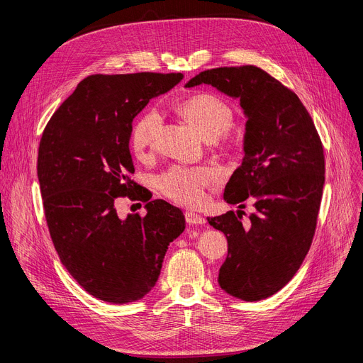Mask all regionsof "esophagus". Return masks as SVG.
<instances>
[{"instance_id": "esophagus-1", "label": "esophagus", "mask_w": 363, "mask_h": 363, "mask_svg": "<svg viewBox=\"0 0 363 363\" xmlns=\"http://www.w3.org/2000/svg\"><path fill=\"white\" fill-rule=\"evenodd\" d=\"M185 220L191 225H202V224H205V218L202 216L194 213V211H186L185 213Z\"/></svg>"}]
</instances>
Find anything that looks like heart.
<instances>
[{
	"instance_id": "1",
	"label": "heart",
	"mask_w": 363,
	"mask_h": 363,
	"mask_svg": "<svg viewBox=\"0 0 363 363\" xmlns=\"http://www.w3.org/2000/svg\"><path fill=\"white\" fill-rule=\"evenodd\" d=\"M178 113L202 138L220 142L234 122V112L227 101L211 93H198L186 97L177 106ZM162 118L155 109L143 113L133 125L130 146L139 160L147 158L155 149L160 136ZM220 181V171L214 167L188 168L172 167L160 179L161 191L174 202L188 206L199 205L203 201V191Z\"/></svg>"
}]
</instances>
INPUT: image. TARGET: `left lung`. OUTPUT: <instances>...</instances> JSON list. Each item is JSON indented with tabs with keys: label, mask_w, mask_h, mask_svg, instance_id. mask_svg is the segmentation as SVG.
<instances>
[{
	"label": "left lung",
	"mask_w": 363,
	"mask_h": 363,
	"mask_svg": "<svg viewBox=\"0 0 363 363\" xmlns=\"http://www.w3.org/2000/svg\"><path fill=\"white\" fill-rule=\"evenodd\" d=\"M211 84L240 100L247 118L244 158L225 185L224 199H254L248 223L228 211L206 218L225 234L228 254L220 287L244 301L283 289L312 244L325 185V155L315 123L294 91L255 66L218 67L185 87Z\"/></svg>",
	"instance_id": "obj_1"
}]
</instances>
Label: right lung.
Listing matches in <instances>:
<instances>
[{
  "instance_id": "1",
  "label": "right lung",
  "mask_w": 363,
  "mask_h": 363,
  "mask_svg": "<svg viewBox=\"0 0 363 363\" xmlns=\"http://www.w3.org/2000/svg\"><path fill=\"white\" fill-rule=\"evenodd\" d=\"M182 73L91 74L48 121L38 147L37 175L44 214L60 262L91 296L123 304L157 284L168 245L185 217L130 179L132 122L175 87ZM147 202V216L119 219L114 201Z\"/></svg>"
}]
</instances>
